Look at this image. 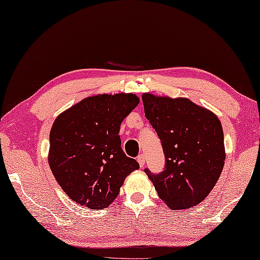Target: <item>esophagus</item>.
I'll list each match as a JSON object with an SVG mask.
<instances>
[{
  "label": "esophagus",
  "instance_id": "34e87169",
  "mask_svg": "<svg viewBox=\"0 0 260 260\" xmlns=\"http://www.w3.org/2000/svg\"><path fill=\"white\" fill-rule=\"evenodd\" d=\"M137 161H138V164H139V166H140V168L145 167V155H144V154H139L138 158H137Z\"/></svg>",
  "mask_w": 260,
  "mask_h": 260
}]
</instances>
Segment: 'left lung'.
Listing matches in <instances>:
<instances>
[{"label":"left lung","instance_id":"8db88e82","mask_svg":"<svg viewBox=\"0 0 260 260\" xmlns=\"http://www.w3.org/2000/svg\"><path fill=\"white\" fill-rule=\"evenodd\" d=\"M145 116L162 144L166 165L160 174L147 168L159 197L172 210L198 205L222 173V125L216 115L186 98L142 95Z\"/></svg>","mask_w":260,"mask_h":260}]
</instances>
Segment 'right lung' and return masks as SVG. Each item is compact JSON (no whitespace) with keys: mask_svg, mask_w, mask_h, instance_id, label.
Masks as SVG:
<instances>
[{"mask_svg":"<svg viewBox=\"0 0 260 260\" xmlns=\"http://www.w3.org/2000/svg\"><path fill=\"white\" fill-rule=\"evenodd\" d=\"M139 104L133 93L85 98L61 113L49 135L48 162L68 197L91 210L106 208L125 177L139 169L121 147V123Z\"/></svg>","mask_w":260,"mask_h":260,"instance_id":"obj_1","label":"right lung"}]
</instances>
